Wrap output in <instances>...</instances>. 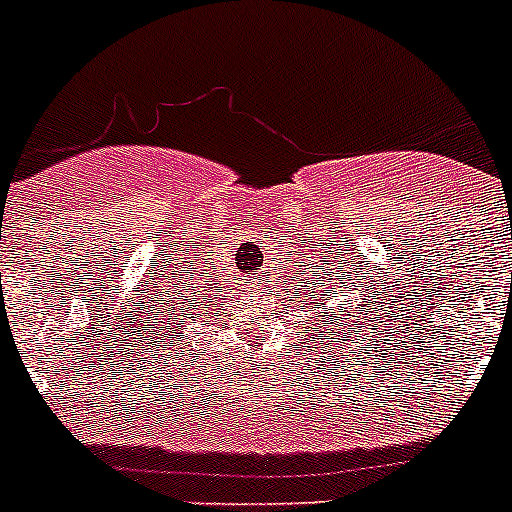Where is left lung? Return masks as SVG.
I'll return each instance as SVG.
<instances>
[{"instance_id":"obj_1","label":"left lung","mask_w":512,"mask_h":512,"mask_svg":"<svg viewBox=\"0 0 512 512\" xmlns=\"http://www.w3.org/2000/svg\"><path fill=\"white\" fill-rule=\"evenodd\" d=\"M307 292H310V289H307Z\"/></svg>"}]
</instances>
